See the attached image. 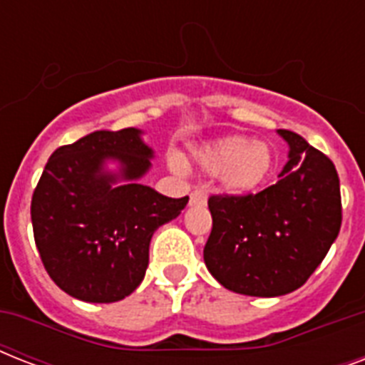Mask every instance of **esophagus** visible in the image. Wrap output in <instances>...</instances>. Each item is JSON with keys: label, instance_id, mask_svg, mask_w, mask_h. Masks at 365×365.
<instances>
[{"label": "esophagus", "instance_id": "1", "mask_svg": "<svg viewBox=\"0 0 365 365\" xmlns=\"http://www.w3.org/2000/svg\"><path fill=\"white\" fill-rule=\"evenodd\" d=\"M189 205H191V206L206 205V193H205V191H199V189H197V191H193V193H191V197H189Z\"/></svg>", "mask_w": 365, "mask_h": 365}]
</instances>
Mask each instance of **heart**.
I'll list each match as a JSON object with an SVG mask.
<instances>
[{
	"instance_id": "obj_1",
	"label": "heart",
	"mask_w": 365,
	"mask_h": 365,
	"mask_svg": "<svg viewBox=\"0 0 365 365\" xmlns=\"http://www.w3.org/2000/svg\"><path fill=\"white\" fill-rule=\"evenodd\" d=\"M202 170L222 174L227 191L237 195L254 193L269 180L274 155L269 143L250 142L246 136L231 134L205 143L193 153Z\"/></svg>"
}]
</instances>
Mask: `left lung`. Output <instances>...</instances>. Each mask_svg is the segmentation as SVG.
Listing matches in <instances>:
<instances>
[{"label": "left lung", "mask_w": 365, "mask_h": 365, "mask_svg": "<svg viewBox=\"0 0 365 365\" xmlns=\"http://www.w3.org/2000/svg\"><path fill=\"white\" fill-rule=\"evenodd\" d=\"M288 163L274 185L255 195H212L205 263L223 288L277 297L301 288L341 229L339 176L305 138L278 130Z\"/></svg>", "instance_id": "8db88e82"}]
</instances>
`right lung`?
Returning a JSON list of instances; mask_svg holds the SVG:
<instances>
[{
    "label": "right lung",
    "mask_w": 365,
    "mask_h": 365,
    "mask_svg": "<svg viewBox=\"0 0 365 365\" xmlns=\"http://www.w3.org/2000/svg\"><path fill=\"white\" fill-rule=\"evenodd\" d=\"M151 159L138 128L96 130L51 155L31 197V225L48 277L71 297L113 303L130 295L145 277L153 233L187 205L189 197L138 183ZM106 160L120 170L106 171Z\"/></svg>",
    "instance_id": "right-lung-1"
}]
</instances>
